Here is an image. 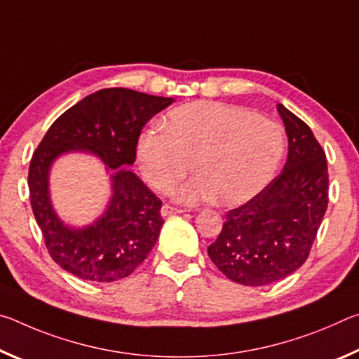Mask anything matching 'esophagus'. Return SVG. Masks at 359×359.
I'll use <instances>...</instances> for the list:
<instances>
[{
  "label": "esophagus",
  "instance_id": "obj_1",
  "mask_svg": "<svg viewBox=\"0 0 359 359\" xmlns=\"http://www.w3.org/2000/svg\"><path fill=\"white\" fill-rule=\"evenodd\" d=\"M185 210H182V209H177V208H172V205H169V204H165L161 208V215L163 217H168V215H172V214H184Z\"/></svg>",
  "mask_w": 359,
  "mask_h": 359
}]
</instances>
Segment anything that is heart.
Wrapping results in <instances>:
<instances>
[{"label":"heart","instance_id":"heart-1","mask_svg":"<svg viewBox=\"0 0 359 359\" xmlns=\"http://www.w3.org/2000/svg\"><path fill=\"white\" fill-rule=\"evenodd\" d=\"M161 128L139 135V168L151 187L168 191L194 160L199 174L175 190L188 204L217 196L226 205L248 201L274 177L285 150L277 123L223 102H187L163 117Z\"/></svg>","mask_w":359,"mask_h":359}]
</instances>
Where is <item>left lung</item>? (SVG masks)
I'll return each mask as SVG.
<instances>
[{
    "instance_id": "1",
    "label": "left lung",
    "mask_w": 359,
    "mask_h": 359,
    "mask_svg": "<svg viewBox=\"0 0 359 359\" xmlns=\"http://www.w3.org/2000/svg\"><path fill=\"white\" fill-rule=\"evenodd\" d=\"M288 136L283 171L263 191L229 210L208 253L229 280L263 287L306 263L327 208V163L312 130L277 104Z\"/></svg>"
}]
</instances>
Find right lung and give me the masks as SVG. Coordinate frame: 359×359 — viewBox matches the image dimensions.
I'll use <instances>...</instances> for the list:
<instances>
[{"label":"right lung","mask_w":359,"mask_h":359,"mask_svg":"<svg viewBox=\"0 0 359 359\" xmlns=\"http://www.w3.org/2000/svg\"><path fill=\"white\" fill-rule=\"evenodd\" d=\"M172 102L128 88H102L60 115L38 145L28 172L32 209L52 259L69 274L92 282L120 280L154 248L165 222L163 203L126 168L136 160L144 125ZM69 151L98 156L111 175L107 210L83 229L59 220L48 191L51 165Z\"/></svg>","instance_id":"1"}]
</instances>
